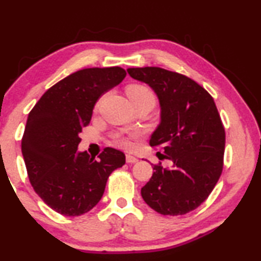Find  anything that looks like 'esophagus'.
I'll return each mask as SVG.
<instances>
[{"instance_id":"obj_1","label":"esophagus","mask_w":261,"mask_h":261,"mask_svg":"<svg viewBox=\"0 0 261 261\" xmlns=\"http://www.w3.org/2000/svg\"><path fill=\"white\" fill-rule=\"evenodd\" d=\"M126 162L128 164H135V163H138V158H135V156L130 155V154H127L126 155Z\"/></svg>"}]
</instances>
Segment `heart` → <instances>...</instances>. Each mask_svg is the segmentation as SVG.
I'll list each match as a JSON object with an SVG mask.
<instances>
[{"label": "heart", "mask_w": 261, "mask_h": 261, "mask_svg": "<svg viewBox=\"0 0 261 261\" xmlns=\"http://www.w3.org/2000/svg\"><path fill=\"white\" fill-rule=\"evenodd\" d=\"M127 96L130 101H148L151 102L152 105H154L155 102L154 92H153L149 88L141 84L129 85V87L127 88ZM99 103L101 102L97 103L96 108H98ZM115 142L119 146H121V147L124 148H130L132 146H133L130 138L126 137V135H116Z\"/></svg>", "instance_id": "1"}]
</instances>
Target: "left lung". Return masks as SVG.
<instances>
[{
    "instance_id": "8db88e82",
    "label": "left lung",
    "mask_w": 261,
    "mask_h": 261,
    "mask_svg": "<svg viewBox=\"0 0 261 261\" xmlns=\"http://www.w3.org/2000/svg\"><path fill=\"white\" fill-rule=\"evenodd\" d=\"M158 96L160 124L149 145L162 147L151 179L141 189L144 201L162 215H184L208 198L223 169L226 133L214 98L184 74L162 67L128 69Z\"/></svg>"
}]
</instances>
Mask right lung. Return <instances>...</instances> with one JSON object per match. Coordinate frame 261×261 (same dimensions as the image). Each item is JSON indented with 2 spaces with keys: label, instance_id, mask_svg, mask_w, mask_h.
Here are the masks:
<instances>
[{
  "label": "right lung",
  "instance_id": "obj_1",
  "mask_svg": "<svg viewBox=\"0 0 261 261\" xmlns=\"http://www.w3.org/2000/svg\"><path fill=\"white\" fill-rule=\"evenodd\" d=\"M126 74L119 66L77 71L49 88L28 114L21 141L28 178L39 197L62 215L80 216L94 208L110 173L126 163L112 147L98 159L77 152L97 99Z\"/></svg>",
  "mask_w": 261,
  "mask_h": 261
}]
</instances>
